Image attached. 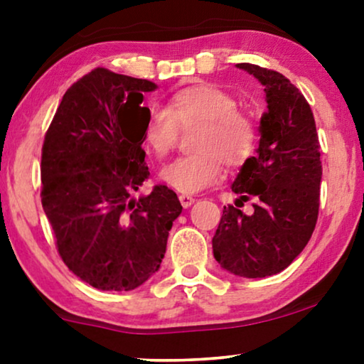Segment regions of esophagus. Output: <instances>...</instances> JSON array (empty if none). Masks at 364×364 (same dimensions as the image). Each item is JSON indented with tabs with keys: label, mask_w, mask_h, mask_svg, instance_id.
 I'll return each instance as SVG.
<instances>
[{
	"label": "esophagus",
	"mask_w": 364,
	"mask_h": 364,
	"mask_svg": "<svg viewBox=\"0 0 364 364\" xmlns=\"http://www.w3.org/2000/svg\"><path fill=\"white\" fill-rule=\"evenodd\" d=\"M178 198H181V203H182L183 208H188L193 202H196V198H193L192 196H181Z\"/></svg>",
	"instance_id": "34e87169"
}]
</instances>
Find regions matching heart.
<instances>
[{
	"instance_id": "b5f03b06",
	"label": "heart",
	"mask_w": 364,
	"mask_h": 364,
	"mask_svg": "<svg viewBox=\"0 0 364 364\" xmlns=\"http://www.w3.org/2000/svg\"><path fill=\"white\" fill-rule=\"evenodd\" d=\"M202 124L196 142L197 152L178 157L161 171L166 186L191 196L213 186L223 176V162L238 167L252 157L258 129L252 116L237 109V99L227 89L210 82L177 91L167 107H152L144 124L142 137L157 157L176 149L181 129Z\"/></svg>"
}]
</instances>
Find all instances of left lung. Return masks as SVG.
<instances>
[{
	"mask_svg": "<svg viewBox=\"0 0 364 364\" xmlns=\"http://www.w3.org/2000/svg\"><path fill=\"white\" fill-rule=\"evenodd\" d=\"M265 86L258 156L243 164L232 186L253 213L223 207L213 257L233 275L263 278L285 270L306 247L320 210V141L311 107L295 84L273 69L240 63Z\"/></svg>",
	"mask_w": 364,
	"mask_h": 364,
	"instance_id": "1",
	"label": "left lung"
}]
</instances>
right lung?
Masks as SVG:
<instances>
[{"mask_svg":"<svg viewBox=\"0 0 364 364\" xmlns=\"http://www.w3.org/2000/svg\"><path fill=\"white\" fill-rule=\"evenodd\" d=\"M156 84L96 68L63 96L41 151V203L69 270L99 290L129 291L159 270L177 193L147 181L144 92Z\"/></svg>","mask_w":364,"mask_h":364,"instance_id":"obj_1","label":"right lung"}]
</instances>
